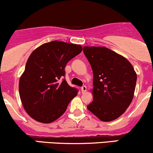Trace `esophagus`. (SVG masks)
Returning a JSON list of instances; mask_svg holds the SVG:
<instances>
[{"label": "esophagus", "mask_w": 153, "mask_h": 153, "mask_svg": "<svg viewBox=\"0 0 153 153\" xmlns=\"http://www.w3.org/2000/svg\"><path fill=\"white\" fill-rule=\"evenodd\" d=\"M86 90H87V88H86V86H82V87H81V91H82V93L86 92Z\"/></svg>", "instance_id": "1"}]
</instances>
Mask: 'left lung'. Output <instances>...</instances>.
I'll return each mask as SVG.
<instances>
[{
    "label": "left lung",
    "mask_w": 153,
    "mask_h": 153,
    "mask_svg": "<svg viewBox=\"0 0 153 153\" xmlns=\"http://www.w3.org/2000/svg\"><path fill=\"white\" fill-rule=\"evenodd\" d=\"M93 72V101L88 110L102 122L120 117L131 103L137 75L128 59L105 47L83 48Z\"/></svg>",
    "instance_id": "obj_1"
}]
</instances>
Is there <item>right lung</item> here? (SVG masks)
<instances>
[{
    "label": "right lung",
    "instance_id": "1",
    "mask_svg": "<svg viewBox=\"0 0 153 153\" xmlns=\"http://www.w3.org/2000/svg\"><path fill=\"white\" fill-rule=\"evenodd\" d=\"M81 51L80 45L52 41L32 52L19 82L22 104L31 118L51 123L65 112L78 89L59 80L67 62Z\"/></svg>",
    "mask_w": 153,
    "mask_h": 153
}]
</instances>
